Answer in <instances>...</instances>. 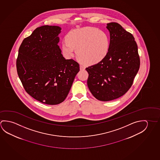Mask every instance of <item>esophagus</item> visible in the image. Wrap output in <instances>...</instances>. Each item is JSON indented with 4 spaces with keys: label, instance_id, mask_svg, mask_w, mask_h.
Segmentation results:
<instances>
[{
    "label": "esophagus",
    "instance_id": "obj_1",
    "mask_svg": "<svg viewBox=\"0 0 160 160\" xmlns=\"http://www.w3.org/2000/svg\"><path fill=\"white\" fill-rule=\"evenodd\" d=\"M85 68H86L85 66H84L83 65H82V64L80 65V69H81V70H84Z\"/></svg>",
    "mask_w": 160,
    "mask_h": 160
}]
</instances>
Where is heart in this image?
<instances>
[{
	"label": "heart",
	"mask_w": 160,
	"mask_h": 160,
	"mask_svg": "<svg viewBox=\"0 0 160 160\" xmlns=\"http://www.w3.org/2000/svg\"><path fill=\"white\" fill-rule=\"evenodd\" d=\"M66 39L62 43V49L66 56L72 57L76 49L77 57L88 64L98 63L109 51V37L98 28L74 29L67 34Z\"/></svg>",
	"instance_id": "b5f03b06"
}]
</instances>
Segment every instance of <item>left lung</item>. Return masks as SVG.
<instances>
[{
	"label": "left lung",
	"instance_id": "8db88e82",
	"mask_svg": "<svg viewBox=\"0 0 160 160\" xmlns=\"http://www.w3.org/2000/svg\"><path fill=\"white\" fill-rule=\"evenodd\" d=\"M110 33L109 51L98 63L86 68L87 85L93 96L101 101L122 96L132 86L139 70L140 56L132 34L118 23H108Z\"/></svg>",
	"mask_w": 160,
	"mask_h": 160
}]
</instances>
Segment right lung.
Returning <instances> with one entry per match:
<instances>
[{
  "label": "right lung",
  "instance_id": "add662e5",
  "mask_svg": "<svg viewBox=\"0 0 160 160\" xmlns=\"http://www.w3.org/2000/svg\"><path fill=\"white\" fill-rule=\"evenodd\" d=\"M58 26H43L24 38L19 49L16 66L23 87L44 104H59L66 99L79 65L66 59L58 46Z\"/></svg>",
  "mask_w": 160,
  "mask_h": 160
}]
</instances>
